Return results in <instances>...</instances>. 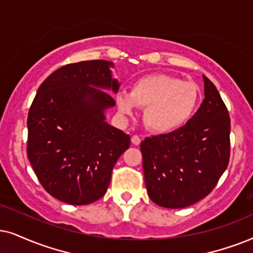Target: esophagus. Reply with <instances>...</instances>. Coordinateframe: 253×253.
I'll use <instances>...</instances> for the list:
<instances>
[{"mask_svg":"<svg viewBox=\"0 0 253 253\" xmlns=\"http://www.w3.org/2000/svg\"><path fill=\"white\" fill-rule=\"evenodd\" d=\"M140 142H141V139H140V136H137V135L132 136V143H133V145L139 146Z\"/></svg>","mask_w":253,"mask_h":253,"instance_id":"obj_1","label":"esophagus"}]
</instances>
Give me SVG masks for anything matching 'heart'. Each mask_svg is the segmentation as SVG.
<instances>
[{"label":"heart","instance_id":"b5f03b06","mask_svg":"<svg viewBox=\"0 0 253 253\" xmlns=\"http://www.w3.org/2000/svg\"><path fill=\"white\" fill-rule=\"evenodd\" d=\"M200 100L197 84L166 73L143 76L133 83L129 94L117 97L119 111L126 116L133 114L136 107L145 108L146 127L156 134L180 129L194 116Z\"/></svg>","mask_w":253,"mask_h":253}]
</instances>
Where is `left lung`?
Segmentation results:
<instances>
[{
  "instance_id": "left-lung-1",
  "label": "left lung",
  "mask_w": 253,
  "mask_h": 253,
  "mask_svg": "<svg viewBox=\"0 0 253 253\" xmlns=\"http://www.w3.org/2000/svg\"><path fill=\"white\" fill-rule=\"evenodd\" d=\"M203 82V103L194 117L180 129L140 145L147 191L160 207L193 206L211 193L229 165L228 108L206 76Z\"/></svg>"
}]
</instances>
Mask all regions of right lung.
I'll use <instances>...</instances> for the list:
<instances>
[{"label":"right lung","mask_w":253,"mask_h":253,"mask_svg":"<svg viewBox=\"0 0 253 253\" xmlns=\"http://www.w3.org/2000/svg\"><path fill=\"white\" fill-rule=\"evenodd\" d=\"M114 64H68L42 83L28 114V158L38 181L57 200L85 206L101 198L130 137L105 121L119 82Z\"/></svg>","instance_id":"obj_1"}]
</instances>
